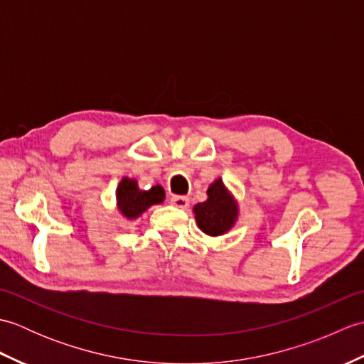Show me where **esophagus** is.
Here are the masks:
<instances>
[{"label":"esophagus","instance_id":"obj_1","mask_svg":"<svg viewBox=\"0 0 364 364\" xmlns=\"http://www.w3.org/2000/svg\"><path fill=\"white\" fill-rule=\"evenodd\" d=\"M170 203L176 208H180V210H186V208L189 206V198L184 196H173L172 198H170Z\"/></svg>","mask_w":364,"mask_h":364}]
</instances>
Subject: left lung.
Masks as SVG:
<instances>
[{
	"mask_svg": "<svg viewBox=\"0 0 364 364\" xmlns=\"http://www.w3.org/2000/svg\"><path fill=\"white\" fill-rule=\"evenodd\" d=\"M208 198L194 206V214L198 228L205 235L218 237L228 233L236 225L239 218V205L235 196L222 181V178L214 180L208 186Z\"/></svg>",
	"mask_w": 364,
	"mask_h": 364,
	"instance_id": "obj_1",
	"label": "left lung"
}]
</instances>
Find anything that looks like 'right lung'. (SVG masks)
<instances>
[{
    "mask_svg": "<svg viewBox=\"0 0 364 364\" xmlns=\"http://www.w3.org/2000/svg\"><path fill=\"white\" fill-rule=\"evenodd\" d=\"M164 198L166 192L159 184L149 191H142L134 178L123 176L115 191V208L123 219L133 222L141 218L150 206L161 205Z\"/></svg>",
    "mask_w": 364,
    "mask_h": 364,
    "instance_id": "obj_1",
    "label": "right lung"
}]
</instances>
